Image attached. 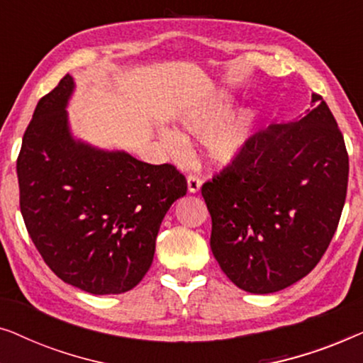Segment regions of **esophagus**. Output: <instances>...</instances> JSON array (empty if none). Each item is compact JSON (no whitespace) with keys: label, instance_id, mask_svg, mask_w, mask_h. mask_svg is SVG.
Wrapping results in <instances>:
<instances>
[{"label":"esophagus","instance_id":"obj_1","mask_svg":"<svg viewBox=\"0 0 363 363\" xmlns=\"http://www.w3.org/2000/svg\"><path fill=\"white\" fill-rule=\"evenodd\" d=\"M186 182H188V191H190V193H198V191H200L201 183H203L200 177L190 175V177L186 178Z\"/></svg>","mask_w":363,"mask_h":363}]
</instances>
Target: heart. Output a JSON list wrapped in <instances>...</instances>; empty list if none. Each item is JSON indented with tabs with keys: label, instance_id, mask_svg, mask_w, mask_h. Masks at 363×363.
<instances>
[{
	"label": "heart",
	"instance_id": "obj_1",
	"mask_svg": "<svg viewBox=\"0 0 363 363\" xmlns=\"http://www.w3.org/2000/svg\"><path fill=\"white\" fill-rule=\"evenodd\" d=\"M223 111H225L223 102L216 106L188 111L182 116L180 125L188 135L201 137L215 125ZM252 130H255V112L251 108H240V111L230 113L213 128L211 133H211L205 138L208 160L215 165H228V163L235 162L250 143ZM162 140L173 153H180L185 148L183 138L175 132H163Z\"/></svg>",
	"mask_w": 363,
	"mask_h": 363
}]
</instances>
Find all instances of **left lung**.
<instances>
[{
    "label": "left lung",
    "instance_id": "left-lung-1",
    "mask_svg": "<svg viewBox=\"0 0 363 363\" xmlns=\"http://www.w3.org/2000/svg\"><path fill=\"white\" fill-rule=\"evenodd\" d=\"M251 137L201 186L211 251L231 282L252 294L294 284L317 266L339 225L349 182L344 137L324 99Z\"/></svg>",
    "mask_w": 363,
    "mask_h": 363
}]
</instances>
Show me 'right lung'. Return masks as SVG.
Masks as SVG:
<instances>
[{
	"label": "right lung",
	"mask_w": 363,
	"mask_h": 363,
	"mask_svg": "<svg viewBox=\"0 0 363 363\" xmlns=\"http://www.w3.org/2000/svg\"><path fill=\"white\" fill-rule=\"evenodd\" d=\"M74 79L38 102L16 172L29 236L59 279L91 294H122L150 269L160 225L186 180L170 163L150 165L71 133Z\"/></svg>",
	"instance_id": "add662e5"
}]
</instances>
